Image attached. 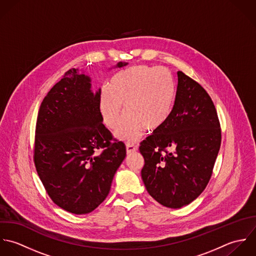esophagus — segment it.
Returning a JSON list of instances; mask_svg holds the SVG:
<instances>
[{
	"label": "esophagus",
	"instance_id": "esophagus-1",
	"mask_svg": "<svg viewBox=\"0 0 256 256\" xmlns=\"http://www.w3.org/2000/svg\"><path fill=\"white\" fill-rule=\"evenodd\" d=\"M138 150V146L132 144H126V154H130L132 152H136Z\"/></svg>",
	"mask_w": 256,
	"mask_h": 256
}]
</instances>
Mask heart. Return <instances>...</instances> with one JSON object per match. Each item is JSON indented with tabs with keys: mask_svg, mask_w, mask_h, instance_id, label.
Segmentation results:
<instances>
[{
	"mask_svg": "<svg viewBox=\"0 0 256 256\" xmlns=\"http://www.w3.org/2000/svg\"><path fill=\"white\" fill-rule=\"evenodd\" d=\"M176 97V86L166 69L138 65L116 73L108 87L99 91L98 108L104 126L114 130L122 118L116 136L128 142L138 140L146 128H161L170 118Z\"/></svg>",
	"mask_w": 256,
	"mask_h": 256,
	"instance_id": "heart-1",
	"label": "heart"
}]
</instances>
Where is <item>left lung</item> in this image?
Listing matches in <instances>:
<instances>
[{
	"mask_svg": "<svg viewBox=\"0 0 256 256\" xmlns=\"http://www.w3.org/2000/svg\"><path fill=\"white\" fill-rule=\"evenodd\" d=\"M177 75L170 118L140 146L148 192L171 208L190 204L204 191L222 142L220 120L208 94L182 71Z\"/></svg>",
	"mask_w": 256,
	"mask_h": 256,
	"instance_id": "obj_1",
	"label": "left lung"
}]
</instances>
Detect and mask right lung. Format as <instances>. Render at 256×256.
<instances>
[{
	"label": "right lung",
	"mask_w": 256,
	"mask_h": 256,
	"mask_svg": "<svg viewBox=\"0 0 256 256\" xmlns=\"http://www.w3.org/2000/svg\"><path fill=\"white\" fill-rule=\"evenodd\" d=\"M99 91L94 94L90 77L72 68L44 97L36 120V172L52 201L75 214H89L104 202L126 154L124 144L102 124Z\"/></svg>",
	"instance_id": "right-lung-1"
}]
</instances>
